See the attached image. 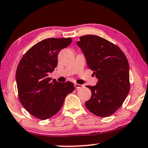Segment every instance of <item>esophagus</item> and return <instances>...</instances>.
<instances>
[{
	"label": "esophagus",
	"mask_w": 148,
	"mask_h": 148,
	"mask_svg": "<svg viewBox=\"0 0 148 148\" xmlns=\"http://www.w3.org/2000/svg\"><path fill=\"white\" fill-rule=\"evenodd\" d=\"M83 85H80V84H77V83H75L74 84V87H75L76 89H80V88L83 87Z\"/></svg>",
	"instance_id": "34e87169"
}]
</instances>
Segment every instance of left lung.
I'll use <instances>...</instances> for the list:
<instances>
[{"instance_id":"left-lung-1","label":"left lung","mask_w":148,"mask_h":148,"mask_svg":"<svg viewBox=\"0 0 148 148\" xmlns=\"http://www.w3.org/2000/svg\"><path fill=\"white\" fill-rule=\"evenodd\" d=\"M77 45L86 58L88 68L98 79L95 86L87 85L91 97L86 107L99 117L113 115L124 103L130 91L128 59L118 46L93 35L80 37Z\"/></svg>"}]
</instances>
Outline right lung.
Instances as JSON below:
<instances>
[{
	"instance_id": "1",
	"label": "right lung",
	"mask_w": 148,
	"mask_h": 148,
	"mask_svg": "<svg viewBox=\"0 0 148 148\" xmlns=\"http://www.w3.org/2000/svg\"><path fill=\"white\" fill-rule=\"evenodd\" d=\"M72 42L68 38H48L37 43L23 55L16 70L20 103L30 114L42 119L55 115L65 97L74 89L71 82L59 83L48 77L57 66L58 54Z\"/></svg>"
}]
</instances>
